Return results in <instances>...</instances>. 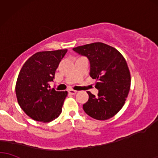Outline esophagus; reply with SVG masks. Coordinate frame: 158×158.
<instances>
[{
    "label": "esophagus",
    "instance_id": "1",
    "mask_svg": "<svg viewBox=\"0 0 158 158\" xmlns=\"http://www.w3.org/2000/svg\"><path fill=\"white\" fill-rule=\"evenodd\" d=\"M77 91H76V90H73V89H69V93L72 94V95H73V94H75L76 93H77Z\"/></svg>",
    "mask_w": 158,
    "mask_h": 158
}]
</instances>
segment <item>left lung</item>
<instances>
[{
  "mask_svg": "<svg viewBox=\"0 0 158 158\" xmlns=\"http://www.w3.org/2000/svg\"><path fill=\"white\" fill-rule=\"evenodd\" d=\"M90 61V77L96 79L98 97L87 92L83 105L88 115L99 121L114 116L125 104L131 87V74L126 59L118 50L103 43H93L73 48Z\"/></svg>",
  "mask_w": 158,
  "mask_h": 158,
  "instance_id": "obj_1",
  "label": "left lung"
}]
</instances>
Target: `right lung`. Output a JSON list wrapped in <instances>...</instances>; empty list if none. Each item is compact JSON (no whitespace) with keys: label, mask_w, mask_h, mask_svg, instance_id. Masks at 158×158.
I'll return each mask as SVG.
<instances>
[{"label":"right lung","mask_w":158,"mask_h":158,"mask_svg":"<svg viewBox=\"0 0 158 158\" xmlns=\"http://www.w3.org/2000/svg\"><path fill=\"white\" fill-rule=\"evenodd\" d=\"M66 49L37 52L24 63L19 73L15 91L18 103L37 121L48 123L59 116L68 92L50 88L55 72Z\"/></svg>","instance_id":"obj_1"}]
</instances>
